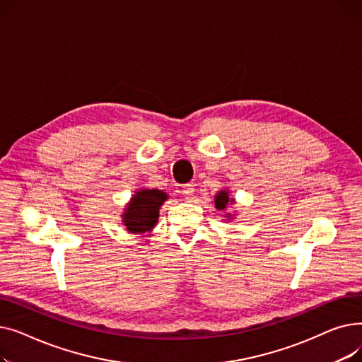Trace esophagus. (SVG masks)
Listing matches in <instances>:
<instances>
[{
    "label": "esophagus",
    "mask_w": 362,
    "mask_h": 362,
    "mask_svg": "<svg viewBox=\"0 0 362 362\" xmlns=\"http://www.w3.org/2000/svg\"><path fill=\"white\" fill-rule=\"evenodd\" d=\"M194 192H195V187H194V185H185L183 186V191H182V194H183V198L186 199V201H189L191 199L192 197H194Z\"/></svg>",
    "instance_id": "esophagus-1"
}]
</instances>
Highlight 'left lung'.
<instances>
[{
    "label": "left lung",
    "instance_id": "left-lung-1",
    "mask_svg": "<svg viewBox=\"0 0 362 362\" xmlns=\"http://www.w3.org/2000/svg\"><path fill=\"white\" fill-rule=\"evenodd\" d=\"M235 202H236L235 198H230V191L226 187L214 195V205L217 208V211L223 213V217L226 221H232L236 217L235 214H232L229 210H227L230 205H235Z\"/></svg>",
    "mask_w": 362,
    "mask_h": 362
}]
</instances>
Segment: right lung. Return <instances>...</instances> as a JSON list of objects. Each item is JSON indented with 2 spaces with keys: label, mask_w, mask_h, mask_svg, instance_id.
Listing matches in <instances>:
<instances>
[{
  "label": "right lung",
  "mask_w": 362,
  "mask_h": 362,
  "mask_svg": "<svg viewBox=\"0 0 362 362\" xmlns=\"http://www.w3.org/2000/svg\"><path fill=\"white\" fill-rule=\"evenodd\" d=\"M167 199L168 194L161 189H136L122 213L123 226L130 233H151L158 221L160 208Z\"/></svg>",
  "instance_id": "add662e5"
}]
</instances>
